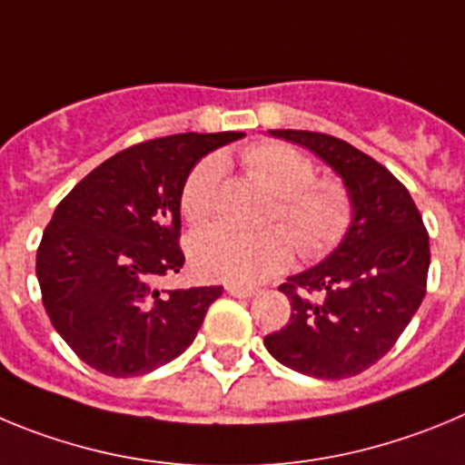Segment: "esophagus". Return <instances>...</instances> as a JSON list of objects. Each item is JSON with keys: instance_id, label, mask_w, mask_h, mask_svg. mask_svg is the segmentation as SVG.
I'll return each instance as SVG.
<instances>
[{"instance_id": "1", "label": "esophagus", "mask_w": 465, "mask_h": 465, "mask_svg": "<svg viewBox=\"0 0 465 465\" xmlns=\"http://www.w3.org/2000/svg\"><path fill=\"white\" fill-rule=\"evenodd\" d=\"M227 292L232 296H236V299H250V296L257 294V290H254V287H238V284H229Z\"/></svg>"}]
</instances>
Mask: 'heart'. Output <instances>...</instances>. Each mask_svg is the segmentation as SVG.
<instances>
[{
  "label": "heart",
  "mask_w": 465,
  "mask_h": 465,
  "mask_svg": "<svg viewBox=\"0 0 465 465\" xmlns=\"http://www.w3.org/2000/svg\"><path fill=\"white\" fill-rule=\"evenodd\" d=\"M242 166L278 196L273 220L291 233L280 227L245 232L223 223L199 229L190 238V259L203 278L248 287L287 269L294 242L301 257L322 259L345 241L354 223L352 194L341 181H317V166L308 154L290 143L266 141L242 153ZM223 173L220 154L192 166L181 190L185 220L203 223L215 213Z\"/></svg>",
  "instance_id": "obj_1"
}]
</instances>
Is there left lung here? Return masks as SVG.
Returning <instances> with one entry per match:
<instances>
[{"mask_svg":"<svg viewBox=\"0 0 465 465\" xmlns=\"http://www.w3.org/2000/svg\"><path fill=\"white\" fill-rule=\"evenodd\" d=\"M331 166L352 194L354 223L324 262L278 287L290 322L263 338L282 366L320 380L359 375L394 347L426 294L429 232L403 183L347 141L269 129Z\"/></svg>","mask_w":465,"mask_h":465,"instance_id":"1","label":"left lung"}]
</instances>
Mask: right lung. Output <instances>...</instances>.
<instances>
[{
	"label": "right lung",
	"mask_w": 465,
	"mask_h": 465,
	"mask_svg": "<svg viewBox=\"0 0 465 465\" xmlns=\"http://www.w3.org/2000/svg\"><path fill=\"white\" fill-rule=\"evenodd\" d=\"M241 132L143 141L78 183L36 250L41 299L55 331L94 371L134 378L181 357L223 287L157 290L185 263L181 190L192 166Z\"/></svg>",
	"instance_id": "obj_1"
}]
</instances>
